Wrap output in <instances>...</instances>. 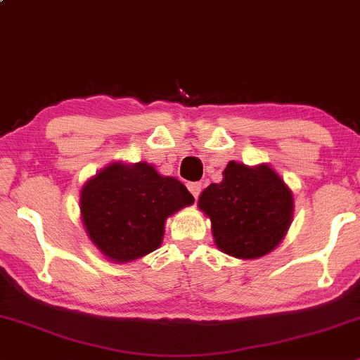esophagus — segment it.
Listing matches in <instances>:
<instances>
[{
  "label": "esophagus",
  "instance_id": "1",
  "mask_svg": "<svg viewBox=\"0 0 360 360\" xmlns=\"http://www.w3.org/2000/svg\"><path fill=\"white\" fill-rule=\"evenodd\" d=\"M188 189L191 191L194 198H198L201 193V183H188Z\"/></svg>",
  "mask_w": 360,
  "mask_h": 360
}]
</instances>
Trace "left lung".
I'll list each match as a JSON object with an SVG mask.
<instances>
[{"label": "left lung", "mask_w": 360, "mask_h": 360, "mask_svg": "<svg viewBox=\"0 0 360 360\" xmlns=\"http://www.w3.org/2000/svg\"><path fill=\"white\" fill-rule=\"evenodd\" d=\"M198 208L212 221L214 245L237 259L267 255L286 237L295 213L289 186L269 164L230 160L221 183L201 193Z\"/></svg>", "instance_id": "8db88e82"}]
</instances>
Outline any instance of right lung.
<instances>
[{
    "label": "right lung",
    "mask_w": 360,
    "mask_h": 360,
    "mask_svg": "<svg viewBox=\"0 0 360 360\" xmlns=\"http://www.w3.org/2000/svg\"><path fill=\"white\" fill-rule=\"evenodd\" d=\"M176 177L152 164L111 162L82 186L81 221L93 245L111 262L125 264L159 249L166 220L193 205Z\"/></svg>",
    "instance_id": "1"
}]
</instances>
